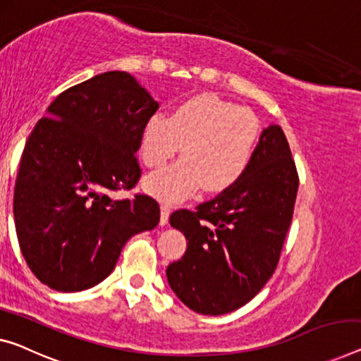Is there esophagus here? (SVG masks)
<instances>
[{
	"label": "esophagus",
	"instance_id": "esophagus-1",
	"mask_svg": "<svg viewBox=\"0 0 361 361\" xmlns=\"http://www.w3.org/2000/svg\"><path fill=\"white\" fill-rule=\"evenodd\" d=\"M170 207L166 204H162L160 206V225H166L169 224V217H170Z\"/></svg>",
	"mask_w": 361,
	"mask_h": 361
}]
</instances>
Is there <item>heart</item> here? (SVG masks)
I'll use <instances>...</instances> for the list:
<instances>
[{"label":"heart","instance_id":"heart-1","mask_svg":"<svg viewBox=\"0 0 361 361\" xmlns=\"http://www.w3.org/2000/svg\"><path fill=\"white\" fill-rule=\"evenodd\" d=\"M256 115L214 94L183 100L170 113L150 115L141 129L139 154L147 169H160L181 146L178 162L144 180V190L166 202L185 199L204 186L222 192L235 186L259 142Z\"/></svg>","mask_w":361,"mask_h":361}]
</instances>
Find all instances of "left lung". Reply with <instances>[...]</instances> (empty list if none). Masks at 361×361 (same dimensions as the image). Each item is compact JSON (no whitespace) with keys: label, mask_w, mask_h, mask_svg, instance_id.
I'll list each match as a JSON object with an SVG mask.
<instances>
[{"label":"left lung","mask_w":361,"mask_h":361,"mask_svg":"<svg viewBox=\"0 0 361 361\" xmlns=\"http://www.w3.org/2000/svg\"><path fill=\"white\" fill-rule=\"evenodd\" d=\"M298 173L279 125L262 131L251 165L235 186L196 211L180 209L170 225L186 236L166 281L188 308L219 316L255 298L276 271L292 222Z\"/></svg>","instance_id":"left-lung-1"}]
</instances>
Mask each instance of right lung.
<instances>
[{
    "instance_id": "obj_1",
    "label": "right lung",
    "mask_w": 361,
    "mask_h": 361,
    "mask_svg": "<svg viewBox=\"0 0 361 361\" xmlns=\"http://www.w3.org/2000/svg\"><path fill=\"white\" fill-rule=\"evenodd\" d=\"M159 109L125 71L69 87L27 139L14 188V224L27 266L58 292H80L111 274L126 241L157 227L155 199L131 190L144 121Z\"/></svg>"
}]
</instances>
